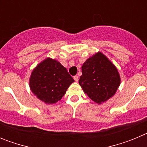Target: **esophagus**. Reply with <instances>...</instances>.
I'll use <instances>...</instances> for the list:
<instances>
[{
  "instance_id": "34e87169",
  "label": "esophagus",
  "mask_w": 147,
  "mask_h": 147,
  "mask_svg": "<svg viewBox=\"0 0 147 147\" xmlns=\"http://www.w3.org/2000/svg\"><path fill=\"white\" fill-rule=\"evenodd\" d=\"M74 80L76 82L79 81V76H74Z\"/></svg>"
}]
</instances>
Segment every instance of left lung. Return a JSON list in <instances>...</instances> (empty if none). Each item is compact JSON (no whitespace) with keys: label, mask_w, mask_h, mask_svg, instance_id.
I'll return each instance as SVG.
<instances>
[{"label":"left lung","mask_w":147,"mask_h":147,"mask_svg":"<svg viewBox=\"0 0 147 147\" xmlns=\"http://www.w3.org/2000/svg\"><path fill=\"white\" fill-rule=\"evenodd\" d=\"M82 73L79 80L80 86L84 93L98 105L112 98L121 84L117 67L100 51L83 63Z\"/></svg>","instance_id":"obj_1"}]
</instances>
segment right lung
Returning <instances> with one entry per match:
<instances>
[{
	"label": "right lung",
	"instance_id": "1",
	"mask_svg": "<svg viewBox=\"0 0 147 147\" xmlns=\"http://www.w3.org/2000/svg\"><path fill=\"white\" fill-rule=\"evenodd\" d=\"M74 82L72 76L59 61L47 57L32 71L29 88L38 99L52 105L63 97Z\"/></svg>",
	"mask_w": 147,
	"mask_h": 147
}]
</instances>
